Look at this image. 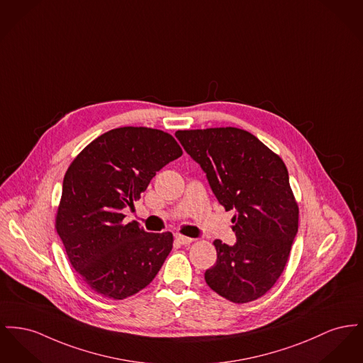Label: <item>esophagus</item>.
<instances>
[{"label":"esophagus","mask_w":363,"mask_h":363,"mask_svg":"<svg viewBox=\"0 0 363 363\" xmlns=\"http://www.w3.org/2000/svg\"><path fill=\"white\" fill-rule=\"evenodd\" d=\"M175 241L181 245H189L193 241V238L191 237H186V235H175Z\"/></svg>","instance_id":"34e87169"}]
</instances>
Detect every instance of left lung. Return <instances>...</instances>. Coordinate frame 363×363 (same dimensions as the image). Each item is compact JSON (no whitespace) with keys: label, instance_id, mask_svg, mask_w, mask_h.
<instances>
[{"label":"left lung","instance_id":"1","mask_svg":"<svg viewBox=\"0 0 363 363\" xmlns=\"http://www.w3.org/2000/svg\"><path fill=\"white\" fill-rule=\"evenodd\" d=\"M175 137L206 172L219 204L235 210V245L215 240L207 285L233 303L269 292L282 274L298 233V207L282 159L237 128L178 130Z\"/></svg>","mask_w":363,"mask_h":363}]
</instances>
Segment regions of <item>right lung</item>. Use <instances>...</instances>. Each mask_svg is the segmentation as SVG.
Listing matches in <instances>:
<instances>
[{
	"mask_svg": "<svg viewBox=\"0 0 363 363\" xmlns=\"http://www.w3.org/2000/svg\"><path fill=\"white\" fill-rule=\"evenodd\" d=\"M182 150L175 138L150 128H113L97 137L69 164L56 230L71 266L103 298L123 300L156 277L172 248V235L148 233L123 208Z\"/></svg>",
	"mask_w": 363,
	"mask_h": 363,
	"instance_id": "right-lung-1",
	"label": "right lung"
}]
</instances>
